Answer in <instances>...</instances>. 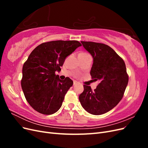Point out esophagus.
<instances>
[{
	"label": "esophagus",
	"instance_id": "obj_1",
	"mask_svg": "<svg viewBox=\"0 0 148 148\" xmlns=\"http://www.w3.org/2000/svg\"><path fill=\"white\" fill-rule=\"evenodd\" d=\"M78 84V82H76V81H74L73 82V85L75 86V85H77Z\"/></svg>",
	"mask_w": 148,
	"mask_h": 148
}]
</instances>
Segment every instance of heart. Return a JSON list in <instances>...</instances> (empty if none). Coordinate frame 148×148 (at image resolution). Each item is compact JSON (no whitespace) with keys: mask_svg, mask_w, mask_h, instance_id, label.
<instances>
[{"mask_svg":"<svg viewBox=\"0 0 148 148\" xmlns=\"http://www.w3.org/2000/svg\"><path fill=\"white\" fill-rule=\"evenodd\" d=\"M85 55H88V53H84V52L80 53L79 54V56H85Z\"/></svg>","mask_w":148,"mask_h":148,"instance_id":"heart-1","label":"heart"}]
</instances>
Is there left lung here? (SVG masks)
<instances>
[{
  "instance_id": "8db88e82",
  "label": "left lung",
  "mask_w": 148,
  "mask_h": 148,
  "mask_svg": "<svg viewBox=\"0 0 148 148\" xmlns=\"http://www.w3.org/2000/svg\"><path fill=\"white\" fill-rule=\"evenodd\" d=\"M81 42L93 58L91 77L95 81L99 80V83L94 91L89 86L83 85L84 91L79 96V100L89 114H104L122 99L128 82L126 66L122 58L106 44Z\"/></svg>"
}]
</instances>
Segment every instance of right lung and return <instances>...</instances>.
Returning <instances> with one entry per match:
<instances>
[{"mask_svg":"<svg viewBox=\"0 0 148 148\" xmlns=\"http://www.w3.org/2000/svg\"><path fill=\"white\" fill-rule=\"evenodd\" d=\"M78 41H53L36 47L23 66L21 85L26 101L44 115L56 113L61 107L73 81L61 80L56 71L61 70L65 59L81 46Z\"/></svg>","mask_w":148,"mask_h":148,"instance_id":"obj_1","label":"right lung"}]
</instances>
